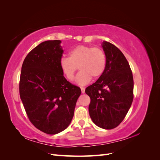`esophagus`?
I'll use <instances>...</instances> for the list:
<instances>
[{
    "mask_svg": "<svg viewBox=\"0 0 160 160\" xmlns=\"http://www.w3.org/2000/svg\"><path fill=\"white\" fill-rule=\"evenodd\" d=\"M81 93H84L85 91V88H81Z\"/></svg>",
    "mask_w": 160,
    "mask_h": 160,
    "instance_id": "1",
    "label": "esophagus"
}]
</instances>
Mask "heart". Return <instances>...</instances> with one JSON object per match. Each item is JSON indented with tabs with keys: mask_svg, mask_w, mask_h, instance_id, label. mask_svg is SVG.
Masks as SVG:
<instances>
[{
	"mask_svg": "<svg viewBox=\"0 0 160 160\" xmlns=\"http://www.w3.org/2000/svg\"><path fill=\"white\" fill-rule=\"evenodd\" d=\"M107 65V57L100 47L79 45L69 52V57H62L59 67L62 74L69 81H72L79 67L76 83L81 85L89 83L92 77L99 78L103 74Z\"/></svg>",
	"mask_w": 160,
	"mask_h": 160,
	"instance_id": "b5f03b06",
	"label": "heart"
}]
</instances>
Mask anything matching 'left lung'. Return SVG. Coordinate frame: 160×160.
Segmentation results:
<instances>
[{
	"mask_svg": "<svg viewBox=\"0 0 160 160\" xmlns=\"http://www.w3.org/2000/svg\"><path fill=\"white\" fill-rule=\"evenodd\" d=\"M107 57L103 74L85 89L89 96L90 117L98 127L113 129L122 123L133 99L132 71L126 58L117 47L103 41Z\"/></svg>",
	"mask_w": 160,
	"mask_h": 160,
	"instance_id": "left-lung-1",
	"label": "left lung"
}]
</instances>
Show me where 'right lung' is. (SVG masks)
Segmentation results:
<instances>
[{
    "mask_svg": "<svg viewBox=\"0 0 160 160\" xmlns=\"http://www.w3.org/2000/svg\"><path fill=\"white\" fill-rule=\"evenodd\" d=\"M61 42L46 41L29 52L23 61L19 82L21 99L30 122L50 135L69 126L81 93L60 69L63 53Z\"/></svg>",
    "mask_w": 160,
    "mask_h": 160,
    "instance_id": "add662e5",
    "label": "right lung"
}]
</instances>
